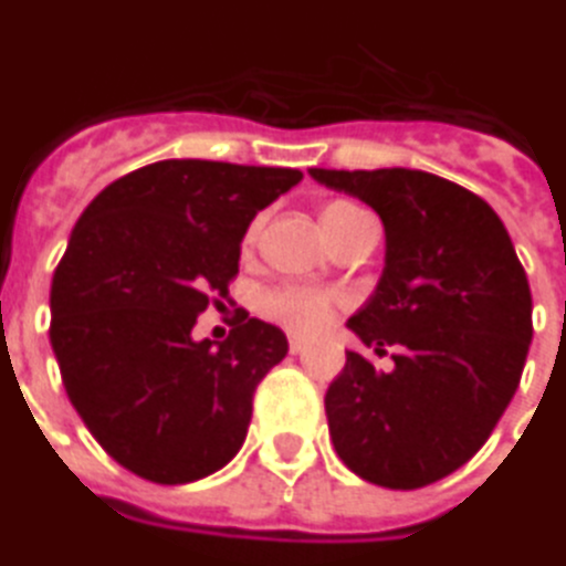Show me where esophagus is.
Instances as JSON below:
<instances>
[{
  "instance_id": "1",
  "label": "esophagus",
  "mask_w": 566,
  "mask_h": 566,
  "mask_svg": "<svg viewBox=\"0 0 566 566\" xmlns=\"http://www.w3.org/2000/svg\"><path fill=\"white\" fill-rule=\"evenodd\" d=\"M287 347H291V353H293V356H300V353L305 350V340H302V338H296V335H291V338H287Z\"/></svg>"
}]
</instances>
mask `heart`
<instances>
[{
    "label": "heart",
    "instance_id": "obj_1",
    "mask_svg": "<svg viewBox=\"0 0 566 566\" xmlns=\"http://www.w3.org/2000/svg\"><path fill=\"white\" fill-rule=\"evenodd\" d=\"M356 213H361V207L350 205V201H332L323 207L321 222L326 237L335 234ZM254 234H258V226H252L249 240ZM332 305H335L332 293L308 287V284H279V287L261 293V302H258L266 321L279 323L282 329L296 332V335H314L317 329H323V323L329 321Z\"/></svg>",
    "mask_w": 566,
    "mask_h": 566
}]
</instances>
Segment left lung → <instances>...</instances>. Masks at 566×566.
I'll return each mask as SVG.
<instances>
[{"label": "left lung", "instance_id": "8db88e82", "mask_svg": "<svg viewBox=\"0 0 566 566\" xmlns=\"http://www.w3.org/2000/svg\"><path fill=\"white\" fill-rule=\"evenodd\" d=\"M359 198L386 228L377 291L347 321L395 368L359 353L326 391L329 437L347 469L418 490L478 454L511 403L532 344V291L507 228L469 189L416 168H308Z\"/></svg>", "mask_w": 566, "mask_h": 566}]
</instances>
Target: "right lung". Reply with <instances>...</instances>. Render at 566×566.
Listing matches in <instances>:
<instances>
[{
    "instance_id": "obj_1",
    "label": "right lung",
    "mask_w": 566,
    "mask_h": 566,
    "mask_svg": "<svg viewBox=\"0 0 566 566\" xmlns=\"http://www.w3.org/2000/svg\"><path fill=\"white\" fill-rule=\"evenodd\" d=\"M296 168L163 159L103 189L73 226L50 291L64 388L103 451L154 484H189L240 451L254 386L287 356L273 323L243 314L196 340L226 300L258 210Z\"/></svg>"
}]
</instances>
